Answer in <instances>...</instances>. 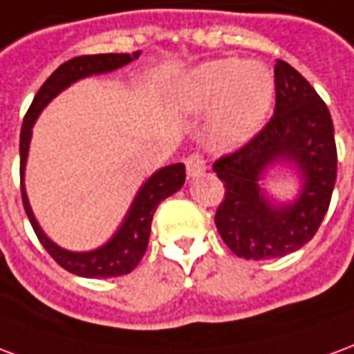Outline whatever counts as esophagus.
Returning a JSON list of instances; mask_svg holds the SVG:
<instances>
[{
  "instance_id": "esophagus-1",
  "label": "esophagus",
  "mask_w": 354,
  "mask_h": 354,
  "mask_svg": "<svg viewBox=\"0 0 354 354\" xmlns=\"http://www.w3.org/2000/svg\"><path fill=\"white\" fill-rule=\"evenodd\" d=\"M187 175H189V179H194V177H200V175H204L205 169H207V165H205V160L200 154H190L187 158Z\"/></svg>"
}]
</instances>
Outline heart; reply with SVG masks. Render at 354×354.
<instances>
[{
    "instance_id": "obj_1",
    "label": "heart",
    "mask_w": 354,
    "mask_h": 354,
    "mask_svg": "<svg viewBox=\"0 0 354 354\" xmlns=\"http://www.w3.org/2000/svg\"><path fill=\"white\" fill-rule=\"evenodd\" d=\"M274 80L257 62L219 59L200 64L175 89V104L185 112L212 111L207 137L217 149H238L252 141L269 116Z\"/></svg>"
}]
</instances>
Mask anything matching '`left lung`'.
<instances>
[{
    "instance_id": "8db88e82",
    "label": "left lung",
    "mask_w": 354,
    "mask_h": 354,
    "mask_svg": "<svg viewBox=\"0 0 354 354\" xmlns=\"http://www.w3.org/2000/svg\"><path fill=\"white\" fill-rule=\"evenodd\" d=\"M274 118L252 142L213 164L225 185L215 213L223 242L238 257L272 259L299 250L315 236L332 198L337 152L330 110L313 85L288 62L274 64ZM296 175L292 198L266 187L270 172Z\"/></svg>"
}]
</instances>
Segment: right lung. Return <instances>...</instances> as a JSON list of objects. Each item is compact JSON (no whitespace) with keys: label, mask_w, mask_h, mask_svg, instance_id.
I'll return each mask as SVG.
<instances>
[{"label":"right lung","mask_w":354,"mask_h":354,"mask_svg":"<svg viewBox=\"0 0 354 354\" xmlns=\"http://www.w3.org/2000/svg\"><path fill=\"white\" fill-rule=\"evenodd\" d=\"M141 57V51L131 55L127 53H104V55H85L76 57L72 61L64 62L59 68L47 77L39 91L36 93L34 101L30 104L28 112L24 116L21 129V192L22 204L26 209L32 227L36 230L39 242L49 252L55 261L66 269L72 274L84 278H110L129 274L147 252L150 236V225L156 212L158 204L175 194L185 185V164H171L160 167L142 183L137 194L133 198L131 205L127 207L124 219L120 227L114 230V234L101 244L87 252H72L62 248L57 242L45 234L41 225L34 215V209L30 205L28 192H26V164H28L30 142H32V127L36 125V120L44 112L45 106L59 97L62 91H66L70 85H74L80 80L91 76L110 74L116 70L124 68L125 64L137 61Z\"/></svg>","instance_id":"add662e5"}]
</instances>
